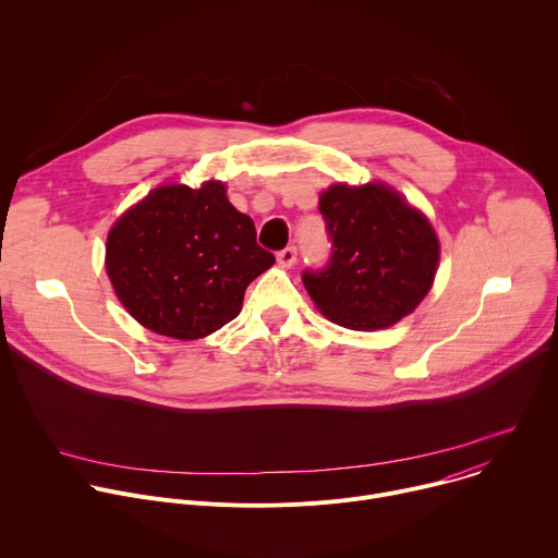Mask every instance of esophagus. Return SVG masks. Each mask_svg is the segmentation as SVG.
<instances>
[{"label":"esophagus","instance_id":"1","mask_svg":"<svg viewBox=\"0 0 558 558\" xmlns=\"http://www.w3.org/2000/svg\"><path fill=\"white\" fill-rule=\"evenodd\" d=\"M295 258H298L295 247H284L282 252H278V265H280V267H291V265H295Z\"/></svg>","mask_w":558,"mask_h":558}]
</instances>
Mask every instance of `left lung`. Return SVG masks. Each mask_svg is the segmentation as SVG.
<instances>
[{
	"label": "left lung",
	"instance_id": "1",
	"mask_svg": "<svg viewBox=\"0 0 558 558\" xmlns=\"http://www.w3.org/2000/svg\"><path fill=\"white\" fill-rule=\"evenodd\" d=\"M331 238L325 269L302 282L331 323L353 331L392 327L433 287L439 241L428 218L384 183L331 185L320 196Z\"/></svg>",
	"mask_w": 558,
	"mask_h": 558
}]
</instances>
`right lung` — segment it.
Wrapping results in <instances>:
<instances>
[{"instance_id":"add662e5","label":"right lung","mask_w":558,"mask_h":558,"mask_svg":"<svg viewBox=\"0 0 558 558\" xmlns=\"http://www.w3.org/2000/svg\"><path fill=\"white\" fill-rule=\"evenodd\" d=\"M220 181L198 190L161 185L110 229L106 271L117 298L145 329L205 338L241 313L245 289L276 258Z\"/></svg>"}]
</instances>
